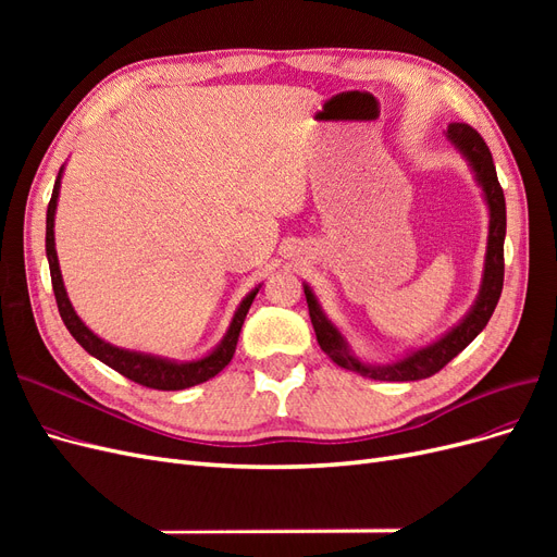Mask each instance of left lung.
Wrapping results in <instances>:
<instances>
[{
  "instance_id": "obj_1",
  "label": "left lung",
  "mask_w": 557,
  "mask_h": 557,
  "mask_svg": "<svg viewBox=\"0 0 557 557\" xmlns=\"http://www.w3.org/2000/svg\"><path fill=\"white\" fill-rule=\"evenodd\" d=\"M446 137L455 144V148L467 158L469 166L474 170V176L481 185L487 211H491V227H487V250H485V264H483V281L481 290L471 311L446 332L442 339H436L430 346L418 348L409 352L393 364H367L356 352L350 350L342 332L332 325V320L320 309L315 295L305 283V295L309 305V315L315 330V339L323 348L330 360L339 367L356 372L360 376L374 379V381H420L444 369L458 352H462L471 342L476 339L479 332L491 320L504 285V234H507V205H504V190L497 181L495 162L491 156V148L485 146L481 134L469 127L467 123H450L446 129Z\"/></svg>"
}]
</instances>
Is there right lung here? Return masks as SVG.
I'll return each instance as SVG.
<instances>
[{
    "label": "right lung",
    "instance_id": "1",
    "mask_svg": "<svg viewBox=\"0 0 557 557\" xmlns=\"http://www.w3.org/2000/svg\"><path fill=\"white\" fill-rule=\"evenodd\" d=\"M62 170L64 166H60V174L53 185V195H50L48 211H46V256H48V267H50V281H53L58 311L62 315V323L66 325V330L72 332L74 339L83 348H86L92 358L102 360L104 364L115 369L117 374H123L125 379L139 383V385L153 387V391H183V387L205 383V381L213 379L218 372H223V369L230 364L234 350H237L239 332H242V325H244L246 313L252 305V299H256V295H258V288L248 293L239 305V309L234 311V318H232L227 334L223 336V342L218 344L209 352V356L193 360V362H174V360H164L158 356H148V352L111 346L104 339H99V336L92 330H88L86 323H83V320L76 315L70 297H66L64 283H62V272H60L58 250H55V232H53Z\"/></svg>",
    "mask_w": 557,
    "mask_h": 557
}]
</instances>
